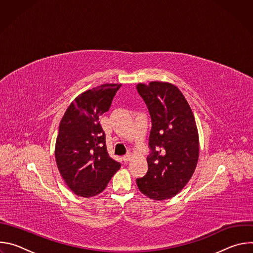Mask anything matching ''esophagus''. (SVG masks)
I'll return each instance as SVG.
<instances>
[{"label":"esophagus","instance_id":"34e87169","mask_svg":"<svg viewBox=\"0 0 253 253\" xmlns=\"http://www.w3.org/2000/svg\"><path fill=\"white\" fill-rule=\"evenodd\" d=\"M131 158H132V154H131V153H127L126 155H124V156H123V160H124L125 162L130 161V160H131Z\"/></svg>","mask_w":253,"mask_h":253}]
</instances>
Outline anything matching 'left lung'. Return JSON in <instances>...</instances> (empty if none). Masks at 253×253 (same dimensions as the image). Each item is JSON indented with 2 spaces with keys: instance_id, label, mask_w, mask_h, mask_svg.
Listing matches in <instances>:
<instances>
[{
  "instance_id": "obj_1",
  "label": "left lung",
  "mask_w": 253,
  "mask_h": 253,
  "mask_svg": "<svg viewBox=\"0 0 253 253\" xmlns=\"http://www.w3.org/2000/svg\"><path fill=\"white\" fill-rule=\"evenodd\" d=\"M152 120L146 175L136 179L139 190L162 201L181 191L191 179L199 158V136L191 108L175 85L153 81L138 84Z\"/></svg>"
}]
</instances>
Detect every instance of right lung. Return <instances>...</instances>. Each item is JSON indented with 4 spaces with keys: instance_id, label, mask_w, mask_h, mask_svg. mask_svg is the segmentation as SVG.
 Wrapping results in <instances>:
<instances>
[{
    "instance_id": "obj_1",
    "label": "right lung",
    "mask_w": 253,
    "mask_h": 253,
    "mask_svg": "<svg viewBox=\"0 0 253 253\" xmlns=\"http://www.w3.org/2000/svg\"><path fill=\"white\" fill-rule=\"evenodd\" d=\"M122 84L87 90L70 104L60 122L55 159L67 186L76 195L100 194L121 165L108 154L99 117L109 110Z\"/></svg>"
}]
</instances>
